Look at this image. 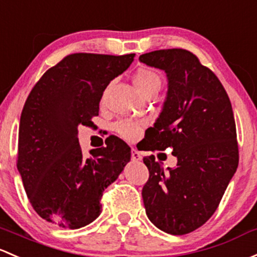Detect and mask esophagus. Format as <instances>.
I'll list each match as a JSON object with an SVG mask.
<instances>
[{"label": "esophagus", "instance_id": "obj_1", "mask_svg": "<svg viewBox=\"0 0 257 257\" xmlns=\"http://www.w3.org/2000/svg\"><path fill=\"white\" fill-rule=\"evenodd\" d=\"M142 159H143L142 153L133 148V149H132V160H133V161H140Z\"/></svg>", "mask_w": 257, "mask_h": 257}]
</instances>
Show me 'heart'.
<instances>
[{
	"label": "heart",
	"mask_w": 257,
	"mask_h": 257,
	"mask_svg": "<svg viewBox=\"0 0 257 257\" xmlns=\"http://www.w3.org/2000/svg\"><path fill=\"white\" fill-rule=\"evenodd\" d=\"M134 83L143 96L156 92L161 88V76L151 69H139L134 75ZM147 121L144 120H120L115 124V131L121 138L126 140H134L139 137Z\"/></svg>",
	"instance_id": "obj_1"
}]
</instances>
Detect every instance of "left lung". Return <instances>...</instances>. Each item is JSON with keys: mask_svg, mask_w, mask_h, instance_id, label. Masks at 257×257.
<instances>
[{"mask_svg": "<svg viewBox=\"0 0 257 257\" xmlns=\"http://www.w3.org/2000/svg\"><path fill=\"white\" fill-rule=\"evenodd\" d=\"M139 60L164 70L169 80L144 150L172 148L177 158V166L167 170L154 155L143 159L149 170L142 191L145 212L160 230L183 235L214 214L237 169L233 108L219 79L191 51L155 50Z\"/></svg>", "mask_w": 257, "mask_h": 257, "instance_id": "8db88e82", "label": "left lung"}]
</instances>
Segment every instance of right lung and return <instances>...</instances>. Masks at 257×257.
Returning a JSON list of instances; mask_svg holds the SVG:
<instances>
[{
  "label": "right lung",
  "instance_id": "add662e5",
  "mask_svg": "<svg viewBox=\"0 0 257 257\" xmlns=\"http://www.w3.org/2000/svg\"><path fill=\"white\" fill-rule=\"evenodd\" d=\"M134 56L70 54L32 88L21 114L17 169L32 207L49 223L79 229L93 221L103 191L131 160L120 139L83 156L77 126L92 123L103 91Z\"/></svg>",
  "mask_w": 257,
  "mask_h": 257
}]
</instances>
